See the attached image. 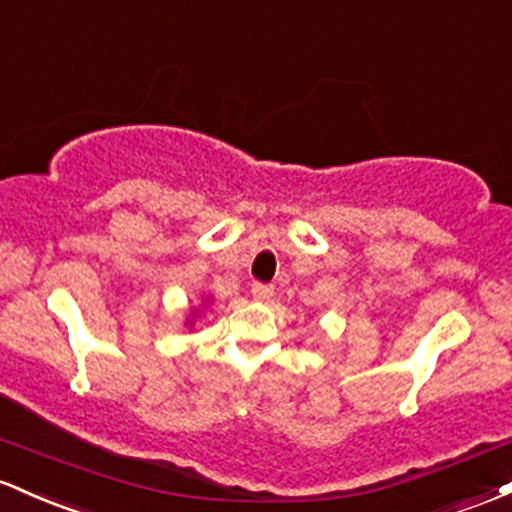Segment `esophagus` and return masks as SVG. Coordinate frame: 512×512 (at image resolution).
Wrapping results in <instances>:
<instances>
[{
    "instance_id": "esophagus-1",
    "label": "esophagus",
    "mask_w": 512,
    "mask_h": 512,
    "mask_svg": "<svg viewBox=\"0 0 512 512\" xmlns=\"http://www.w3.org/2000/svg\"><path fill=\"white\" fill-rule=\"evenodd\" d=\"M251 295H254V300H271L273 297V285H266V283H254L251 285Z\"/></svg>"
}]
</instances>
